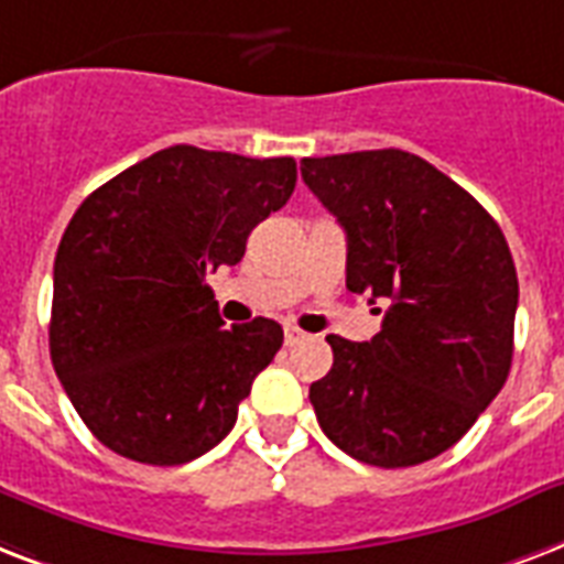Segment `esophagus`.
I'll use <instances>...</instances> for the list:
<instances>
[{"label":"esophagus","mask_w":564,"mask_h":564,"mask_svg":"<svg viewBox=\"0 0 564 564\" xmlns=\"http://www.w3.org/2000/svg\"><path fill=\"white\" fill-rule=\"evenodd\" d=\"M303 338H305V335L296 329V326H285V344H288V347H294V344H300Z\"/></svg>","instance_id":"obj_1"}]
</instances>
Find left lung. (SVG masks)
<instances>
[{
    "label": "left lung",
    "instance_id": "8db88e82",
    "mask_svg": "<svg viewBox=\"0 0 564 564\" xmlns=\"http://www.w3.org/2000/svg\"><path fill=\"white\" fill-rule=\"evenodd\" d=\"M305 185L347 232V288L391 300L365 344L308 400L326 438L377 468L435 459L474 426L512 368L518 273L495 217L403 150L303 159Z\"/></svg>",
    "mask_w": 564,
    "mask_h": 564
}]
</instances>
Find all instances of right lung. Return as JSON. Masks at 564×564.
<instances>
[{
	"label": "right lung",
	"instance_id": "add662e5",
	"mask_svg": "<svg viewBox=\"0 0 564 564\" xmlns=\"http://www.w3.org/2000/svg\"><path fill=\"white\" fill-rule=\"evenodd\" d=\"M294 185V159L178 143L78 205L55 256L50 356L105 447L170 468L229 435L282 326L256 317L226 329L205 276L243 259Z\"/></svg>",
	"mask_w": 564,
	"mask_h": 564
}]
</instances>
